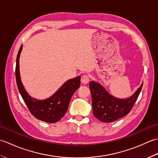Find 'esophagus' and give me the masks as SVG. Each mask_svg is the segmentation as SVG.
<instances>
[{"mask_svg":"<svg viewBox=\"0 0 158 158\" xmlns=\"http://www.w3.org/2000/svg\"><path fill=\"white\" fill-rule=\"evenodd\" d=\"M89 81V77L87 75H83L81 77V82L82 84H86Z\"/></svg>","mask_w":158,"mask_h":158,"instance_id":"esophagus-1","label":"esophagus"}]
</instances>
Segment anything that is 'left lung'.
Returning a JSON list of instances; mask_svg holds the SVG:
<instances>
[{
    "label": "left lung",
    "mask_w": 158,
    "mask_h": 158,
    "mask_svg": "<svg viewBox=\"0 0 158 158\" xmlns=\"http://www.w3.org/2000/svg\"><path fill=\"white\" fill-rule=\"evenodd\" d=\"M142 87L143 84L130 98L117 99L109 94L99 83L90 82L93 114L104 123H110L123 117L132 109Z\"/></svg>",
    "instance_id": "left-lung-1"
}]
</instances>
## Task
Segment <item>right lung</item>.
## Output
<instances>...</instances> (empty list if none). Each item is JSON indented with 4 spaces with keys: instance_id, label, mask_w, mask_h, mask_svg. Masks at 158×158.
<instances>
[{
    "instance_id": "1",
    "label": "right lung",
    "mask_w": 158,
    "mask_h": 158,
    "mask_svg": "<svg viewBox=\"0 0 158 158\" xmlns=\"http://www.w3.org/2000/svg\"><path fill=\"white\" fill-rule=\"evenodd\" d=\"M22 49L18 51L15 66L16 83L22 99L34 117L47 123H56L61 119L68 109L69 102L74 92L80 87V76L71 79L64 84L55 94L45 100H37L28 95L22 85L19 71V58Z\"/></svg>"
}]
</instances>
